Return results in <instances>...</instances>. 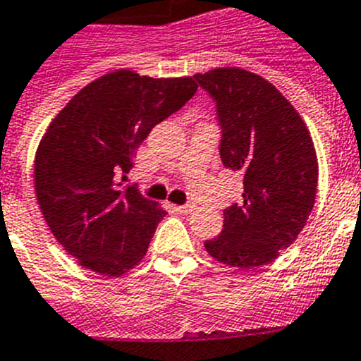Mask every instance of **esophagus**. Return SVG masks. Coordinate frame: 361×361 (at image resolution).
Listing matches in <instances>:
<instances>
[{"instance_id": "34e87169", "label": "esophagus", "mask_w": 361, "mask_h": 361, "mask_svg": "<svg viewBox=\"0 0 361 361\" xmlns=\"http://www.w3.org/2000/svg\"><path fill=\"white\" fill-rule=\"evenodd\" d=\"M180 214H189V212L194 211V205L192 203H185V205H176L174 207Z\"/></svg>"}]
</instances>
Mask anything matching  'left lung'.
I'll return each instance as SVG.
<instances>
[{"label": "left lung", "mask_w": 361, "mask_h": 361, "mask_svg": "<svg viewBox=\"0 0 361 361\" xmlns=\"http://www.w3.org/2000/svg\"><path fill=\"white\" fill-rule=\"evenodd\" d=\"M194 80L216 103L219 158L243 178V200L224 211V231L205 241L225 265L263 267L305 227L318 161L305 123L272 83L243 68H214Z\"/></svg>", "instance_id": "8db88e82"}]
</instances>
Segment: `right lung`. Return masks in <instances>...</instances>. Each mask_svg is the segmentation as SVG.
<instances>
[{"label": "right lung", "mask_w": 361, "mask_h": 361, "mask_svg": "<svg viewBox=\"0 0 361 361\" xmlns=\"http://www.w3.org/2000/svg\"><path fill=\"white\" fill-rule=\"evenodd\" d=\"M198 90L192 78L118 71L81 89L37 147L36 196L43 218L83 267L121 276L142 262L167 214L136 187L118 189L137 147Z\"/></svg>", "instance_id": "add662e5"}]
</instances>
